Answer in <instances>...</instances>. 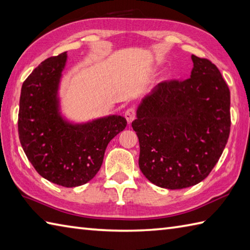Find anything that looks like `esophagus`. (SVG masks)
Masks as SVG:
<instances>
[{"label":"esophagus","instance_id":"34e87169","mask_svg":"<svg viewBox=\"0 0 250 250\" xmlns=\"http://www.w3.org/2000/svg\"><path fill=\"white\" fill-rule=\"evenodd\" d=\"M135 116H136V109L135 108H128L126 110V112H125V119L127 120V122H128V124H130L132 121H134V119H135Z\"/></svg>","mask_w":250,"mask_h":250}]
</instances>
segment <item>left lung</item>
Returning <instances> with one entry per match:
<instances>
[{
	"instance_id": "obj_1",
	"label": "left lung",
	"mask_w": 250,
	"mask_h": 250,
	"mask_svg": "<svg viewBox=\"0 0 250 250\" xmlns=\"http://www.w3.org/2000/svg\"><path fill=\"white\" fill-rule=\"evenodd\" d=\"M191 78L157 84L141 100L132 129L139 167L169 190L195 186L209 175L230 135V90L211 61L192 55Z\"/></svg>"
}]
</instances>
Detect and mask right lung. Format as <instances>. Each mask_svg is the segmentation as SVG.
<instances>
[{"label":"right lung","mask_w":250,"mask_h":250,"mask_svg":"<svg viewBox=\"0 0 250 250\" xmlns=\"http://www.w3.org/2000/svg\"><path fill=\"white\" fill-rule=\"evenodd\" d=\"M67 52L47 58L21 87L18 114L20 144L39 174L61 187L85 185L99 171L109 142L125 129L121 115L72 123L60 111L59 84Z\"/></svg>","instance_id":"add662e5"}]
</instances>
